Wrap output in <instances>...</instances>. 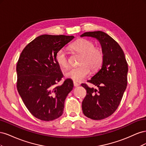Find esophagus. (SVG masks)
<instances>
[{
  "label": "esophagus",
  "instance_id": "34e87169",
  "mask_svg": "<svg viewBox=\"0 0 146 146\" xmlns=\"http://www.w3.org/2000/svg\"><path fill=\"white\" fill-rule=\"evenodd\" d=\"M79 85H80V84L77 83V82H74V86L75 87H77V86H78Z\"/></svg>",
  "mask_w": 146,
  "mask_h": 146
}]
</instances>
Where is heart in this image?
I'll return each instance as SVG.
<instances>
[{
	"label": "heart",
	"instance_id": "b5f03b06",
	"mask_svg": "<svg viewBox=\"0 0 146 146\" xmlns=\"http://www.w3.org/2000/svg\"><path fill=\"white\" fill-rule=\"evenodd\" d=\"M77 54L80 55L78 67L69 69L66 72V76L74 82H80L84 80L91 72H96L102 65L104 61V53L102 48L95 47L94 43L86 39H81L75 41L70 46ZM56 63L61 68H69V58L64 48H61L56 52Z\"/></svg>",
	"mask_w": 146,
	"mask_h": 146
}]
</instances>
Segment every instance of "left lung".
<instances>
[{"mask_svg":"<svg viewBox=\"0 0 146 146\" xmlns=\"http://www.w3.org/2000/svg\"><path fill=\"white\" fill-rule=\"evenodd\" d=\"M80 36L96 38L104 53L101 69L88 80L98 89L82 84L86 90L82 105L83 114L93 120H101L111 116L121 102L127 85L128 64L122 48L108 34L96 31Z\"/></svg>","mask_w":146,"mask_h":146,"instance_id":"8db88e82","label":"left lung"}]
</instances>
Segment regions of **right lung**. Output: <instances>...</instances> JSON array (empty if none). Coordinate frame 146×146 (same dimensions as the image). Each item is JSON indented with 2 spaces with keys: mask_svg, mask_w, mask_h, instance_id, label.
I'll use <instances>...</instances> for the list:
<instances>
[{
  "mask_svg": "<svg viewBox=\"0 0 146 146\" xmlns=\"http://www.w3.org/2000/svg\"><path fill=\"white\" fill-rule=\"evenodd\" d=\"M74 38L41 35L25 46L17 61V91L29 111L40 120L50 121L62 115L64 100L73 89L69 78L56 85L63 75L55 56Z\"/></svg>",
  "mask_w": 146,
  "mask_h": 146,
  "instance_id": "obj_1",
  "label": "right lung"
}]
</instances>
